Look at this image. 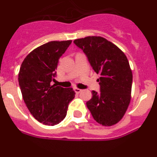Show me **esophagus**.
<instances>
[{
  "instance_id": "esophagus-1",
  "label": "esophagus",
  "mask_w": 157,
  "mask_h": 157,
  "mask_svg": "<svg viewBox=\"0 0 157 157\" xmlns=\"http://www.w3.org/2000/svg\"><path fill=\"white\" fill-rule=\"evenodd\" d=\"M74 90H75V92L76 93V94H79L80 92H82L81 89H78V88H75Z\"/></svg>"
}]
</instances>
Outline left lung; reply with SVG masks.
<instances>
[{"instance_id":"1","label":"left lung","mask_w":157,"mask_h":157,"mask_svg":"<svg viewBox=\"0 0 157 157\" xmlns=\"http://www.w3.org/2000/svg\"><path fill=\"white\" fill-rule=\"evenodd\" d=\"M74 43L101 75L98 79L100 92L92 91L87 108L98 123L114 125L123 117L130 101L133 76L128 59L116 45L102 37L90 36Z\"/></svg>"}]
</instances>
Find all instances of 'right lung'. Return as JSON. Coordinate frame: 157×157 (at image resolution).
Wrapping results in <instances>:
<instances>
[{"label":"right lung","mask_w":157,"mask_h":157,"mask_svg":"<svg viewBox=\"0 0 157 157\" xmlns=\"http://www.w3.org/2000/svg\"><path fill=\"white\" fill-rule=\"evenodd\" d=\"M71 41H50L37 47L22 63L19 84L23 101L31 115L43 124L54 126L65 118L75 98L72 88L51 86L60 56Z\"/></svg>","instance_id":"right-lung-1"}]
</instances>
